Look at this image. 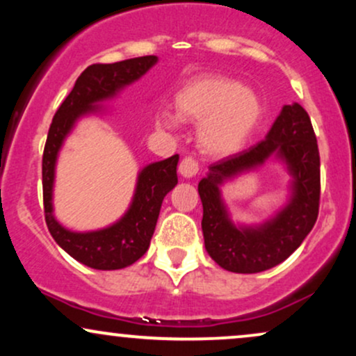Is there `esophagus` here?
Wrapping results in <instances>:
<instances>
[{
    "label": "esophagus",
    "instance_id": "34e87169",
    "mask_svg": "<svg viewBox=\"0 0 356 356\" xmlns=\"http://www.w3.org/2000/svg\"><path fill=\"white\" fill-rule=\"evenodd\" d=\"M179 172H181L184 177H194L195 174L199 172V164L194 157H184L179 164Z\"/></svg>",
    "mask_w": 356,
    "mask_h": 356
}]
</instances>
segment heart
I'll list each match as a JSON object with an SVG mask.
<instances>
[{
    "instance_id": "b5f03b06",
    "label": "heart",
    "mask_w": 356,
    "mask_h": 356,
    "mask_svg": "<svg viewBox=\"0 0 356 356\" xmlns=\"http://www.w3.org/2000/svg\"><path fill=\"white\" fill-rule=\"evenodd\" d=\"M175 112L159 113V125L175 129L181 118L199 124L202 152L227 155L244 144L259 122L263 107L256 93L239 80L209 73L189 80L175 93Z\"/></svg>"
}]
</instances>
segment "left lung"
<instances>
[{"label":"left lung","instance_id":"1","mask_svg":"<svg viewBox=\"0 0 356 356\" xmlns=\"http://www.w3.org/2000/svg\"><path fill=\"white\" fill-rule=\"evenodd\" d=\"M271 154L283 158L293 174V199L273 221L258 228H236L220 201L218 186ZM202 232L207 252L232 273H261L283 263L313 229L320 209V152L308 112L284 105L264 140L209 167L199 182Z\"/></svg>","mask_w":356,"mask_h":356}]
</instances>
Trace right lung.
<instances>
[{
    "label": "right lung",
    "instance_id": "add662e5",
    "mask_svg": "<svg viewBox=\"0 0 356 356\" xmlns=\"http://www.w3.org/2000/svg\"><path fill=\"white\" fill-rule=\"evenodd\" d=\"M155 61L157 56L147 55L117 63L90 65L76 79L75 87L67 99L61 102L48 130L42 162L44 220L53 239L68 254L88 268L104 271L122 269L145 254L162 201L167 192L177 184L179 155L175 154L165 161L147 165L138 175L134 202L124 218L107 229L93 232H72L61 227L53 218L51 187L56 155L76 118L95 108L97 102L110 99L125 85L140 79Z\"/></svg>",
    "mask_w": 356,
    "mask_h": 356
}]
</instances>
